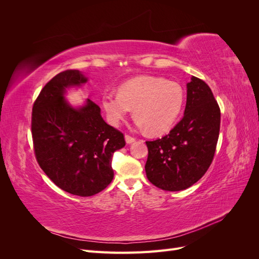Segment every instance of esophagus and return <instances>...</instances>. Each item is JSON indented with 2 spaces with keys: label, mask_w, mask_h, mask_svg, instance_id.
Masks as SVG:
<instances>
[{
  "label": "esophagus",
  "mask_w": 259,
  "mask_h": 259,
  "mask_svg": "<svg viewBox=\"0 0 259 259\" xmlns=\"http://www.w3.org/2000/svg\"><path fill=\"white\" fill-rule=\"evenodd\" d=\"M125 142H126L127 144H132V143L135 142V138L130 136V135H125Z\"/></svg>",
  "instance_id": "obj_1"
}]
</instances>
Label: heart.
Instances as JSON below:
<instances>
[{
    "mask_svg": "<svg viewBox=\"0 0 259 259\" xmlns=\"http://www.w3.org/2000/svg\"><path fill=\"white\" fill-rule=\"evenodd\" d=\"M184 101V90L178 83L145 75L122 84L117 94H104L101 105L113 126H119L133 109L139 128L162 135L173 127Z\"/></svg>",
    "mask_w": 259,
    "mask_h": 259,
    "instance_id": "heart-1",
    "label": "heart"
}]
</instances>
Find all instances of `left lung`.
I'll return each mask as SVG.
<instances>
[{"label": "left lung", "mask_w": 259, "mask_h": 259, "mask_svg": "<svg viewBox=\"0 0 259 259\" xmlns=\"http://www.w3.org/2000/svg\"><path fill=\"white\" fill-rule=\"evenodd\" d=\"M221 128V109L209 86L192 76L187 84L185 114L167 135L146 142L147 178L166 191L191 187L213 161Z\"/></svg>", "instance_id": "left-lung-1"}]
</instances>
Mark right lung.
I'll return each mask as SVG.
<instances>
[{"mask_svg": "<svg viewBox=\"0 0 259 259\" xmlns=\"http://www.w3.org/2000/svg\"><path fill=\"white\" fill-rule=\"evenodd\" d=\"M86 82L79 70L55 75L34 101L31 120L38 165L60 189L80 197L112 182V155L125 146L123 133L104 121L94 101L74 108L65 99L67 89Z\"/></svg>", "mask_w": 259, "mask_h": 259, "instance_id": "right-lung-1", "label": "right lung"}]
</instances>
